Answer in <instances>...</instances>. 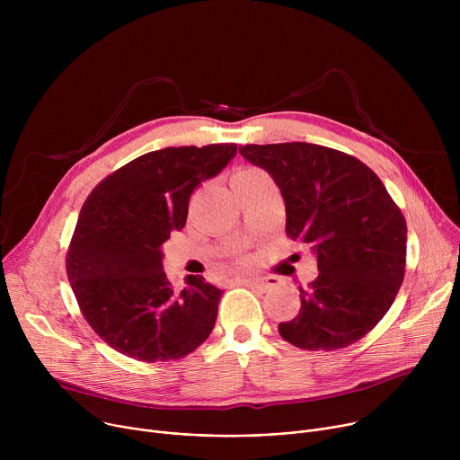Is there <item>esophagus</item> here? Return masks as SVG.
I'll list each match as a JSON object with an SVG mask.
<instances>
[{
  "label": "esophagus",
  "mask_w": 460,
  "mask_h": 460,
  "mask_svg": "<svg viewBox=\"0 0 460 460\" xmlns=\"http://www.w3.org/2000/svg\"><path fill=\"white\" fill-rule=\"evenodd\" d=\"M240 284L243 286H249V288H256L260 291H268L271 289L275 284H273V279L270 277H251V279H240L238 280Z\"/></svg>",
  "instance_id": "esophagus-1"
}]
</instances>
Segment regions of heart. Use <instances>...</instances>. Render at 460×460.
<instances>
[{
    "instance_id": "b5f03b06",
    "label": "heart",
    "mask_w": 460,
    "mask_h": 460,
    "mask_svg": "<svg viewBox=\"0 0 460 460\" xmlns=\"http://www.w3.org/2000/svg\"><path fill=\"white\" fill-rule=\"evenodd\" d=\"M256 174H264L260 169H242L236 172V176H256Z\"/></svg>"
}]
</instances>
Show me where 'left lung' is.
<instances>
[{
    "label": "left lung",
    "mask_w": 460,
    "mask_h": 460,
    "mask_svg": "<svg viewBox=\"0 0 460 460\" xmlns=\"http://www.w3.org/2000/svg\"><path fill=\"white\" fill-rule=\"evenodd\" d=\"M271 174L286 202V233L302 238L318 277L300 311L279 323L300 349L346 348L382 320L404 280L408 227L380 178L357 158L305 142L240 146Z\"/></svg>",
    "instance_id": "8db88e82"
}]
</instances>
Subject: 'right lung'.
Listing matches in <instances>:
<instances>
[{"mask_svg":"<svg viewBox=\"0 0 460 460\" xmlns=\"http://www.w3.org/2000/svg\"><path fill=\"white\" fill-rule=\"evenodd\" d=\"M234 156V144L165 147L128 162L89 194L67 277L85 320L116 351L144 362L174 360L211 335L222 289L204 277L172 289L162 245L185 226L192 190Z\"/></svg>","mask_w":460,"mask_h":460,"instance_id":"add662e5","label":"right lung"}]
</instances>
